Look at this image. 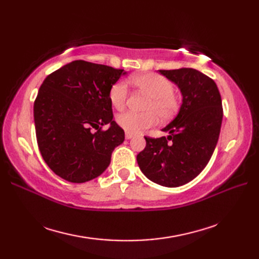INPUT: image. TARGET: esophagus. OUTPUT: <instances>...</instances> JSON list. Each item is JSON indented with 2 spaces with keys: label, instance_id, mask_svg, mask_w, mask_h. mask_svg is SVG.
<instances>
[{
  "label": "esophagus",
  "instance_id": "1",
  "mask_svg": "<svg viewBox=\"0 0 259 259\" xmlns=\"http://www.w3.org/2000/svg\"><path fill=\"white\" fill-rule=\"evenodd\" d=\"M131 138H134V135H133V134H130V133H125V139L130 140Z\"/></svg>",
  "mask_w": 259,
  "mask_h": 259
}]
</instances>
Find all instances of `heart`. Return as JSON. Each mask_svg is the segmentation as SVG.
<instances>
[{
	"label": "heart",
	"instance_id": "obj_1",
	"mask_svg": "<svg viewBox=\"0 0 259 259\" xmlns=\"http://www.w3.org/2000/svg\"><path fill=\"white\" fill-rule=\"evenodd\" d=\"M131 81L141 91L150 97L145 110V113H136L126 111L120 113L115 121L126 133L137 134L140 131L151 128L158 122V117L162 121L172 118L179 109V98L174 93V84L171 81L162 75L155 73H145L131 78ZM129 89L126 82L120 80L111 87L109 99L112 106L117 110L125 107Z\"/></svg>",
	"mask_w": 259,
	"mask_h": 259
}]
</instances>
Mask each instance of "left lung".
<instances>
[{"label": "left lung", "mask_w": 259, "mask_h": 259, "mask_svg": "<svg viewBox=\"0 0 259 259\" xmlns=\"http://www.w3.org/2000/svg\"><path fill=\"white\" fill-rule=\"evenodd\" d=\"M177 85L181 96L178 114L162 131L168 137H145L146 148L137 156L148 179L164 187L188 184L210 160L223 121L222 97L212 79L198 70H159Z\"/></svg>", "instance_id": "8db88e82"}]
</instances>
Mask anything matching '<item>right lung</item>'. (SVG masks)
<instances>
[{
    "mask_svg": "<svg viewBox=\"0 0 259 259\" xmlns=\"http://www.w3.org/2000/svg\"><path fill=\"white\" fill-rule=\"evenodd\" d=\"M125 73L76 60L43 81L34 102L36 140L59 177L81 184L108 168L114 148L124 141V131L113 120L109 92ZM106 124L109 128L101 131Z\"/></svg>",
    "mask_w": 259,
    "mask_h": 259,
    "instance_id": "right-lung-1",
    "label": "right lung"
}]
</instances>
